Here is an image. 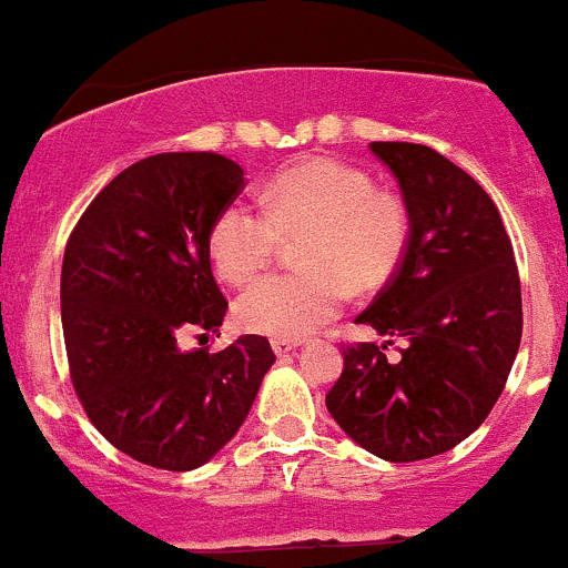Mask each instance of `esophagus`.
<instances>
[{
  "label": "esophagus",
  "instance_id": "34e87169",
  "mask_svg": "<svg viewBox=\"0 0 568 568\" xmlns=\"http://www.w3.org/2000/svg\"><path fill=\"white\" fill-rule=\"evenodd\" d=\"M295 347H297V339H282V336L273 339V351H276V356H286V353H292Z\"/></svg>",
  "mask_w": 568,
  "mask_h": 568
}]
</instances>
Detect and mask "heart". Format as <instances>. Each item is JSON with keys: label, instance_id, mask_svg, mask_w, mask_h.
I'll return each instance as SVG.
<instances>
[{"label": "heart", "instance_id": "1", "mask_svg": "<svg viewBox=\"0 0 568 568\" xmlns=\"http://www.w3.org/2000/svg\"><path fill=\"white\" fill-rule=\"evenodd\" d=\"M260 204L232 201L210 232L215 271L237 286L271 265L284 237L303 234L301 271L267 276L240 295V325L256 334L301 339L323 328L342 312L351 286L381 290L406 254V204L334 156L290 162L262 187Z\"/></svg>", "mask_w": 568, "mask_h": 568}]
</instances>
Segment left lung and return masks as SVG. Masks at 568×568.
<instances>
[{
  "label": "left lung",
  "mask_w": 568,
  "mask_h": 568,
  "mask_svg": "<svg viewBox=\"0 0 568 568\" xmlns=\"http://www.w3.org/2000/svg\"><path fill=\"white\" fill-rule=\"evenodd\" d=\"M408 212L400 267L356 317L384 345H345L325 395L356 445L392 464L453 450L483 425L521 342V286L497 206L467 171L419 143H369ZM404 339L402 358L385 347Z\"/></svg>",
  "instance_id": "1"
}]
</instances>
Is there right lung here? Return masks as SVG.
I'll return each instance as SVG.
<instances>
[{"instance_id":"obj_1","label":"right lung","mask_w":568,"mask_h":568,"mask_svg":"<svg viewBox=\"0 0 568 568\" xmlns=\"http://www.w3.org/2000/svg\"><path fill=\"white\" fill-rule=\"evenodd\" d=\"M243 187V168L223 154L145 156L95 195L65 245L71 384L99 434L149 467L187 473L210 462L276 362L256 334L217 353L179 347L182 334L223 325L210 232Z\"/></svg>"}]
</instances>
